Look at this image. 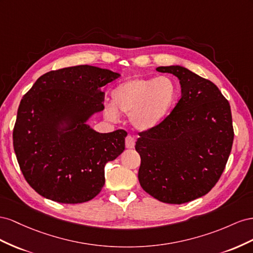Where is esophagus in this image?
Returning a JSON list of instances; mask_svg holds the SVG:
<instances>
[{"instance_id": "34e87169", "label": "esophagus", "mask_w": 253, "mask_h": 253, "mask_svg": "<svg viewBox=\"0 0 253 253\" xmlns=\"http://www.w3.org/2000/svg\"><path fill=\"white\" fill-rule=\"evenodd\" d=\"M134 144H135V140L132 135H127L126 139H125V145L126 148H133L134 147Z\"/></svg>"}]
</instances>
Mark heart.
Returning <instances> with one entry per match:
<instances>
[{
  "label": "heart",
  "mask_w": 253,
  "mask_h": 253,
  "mask_svg": "<svg viewBox=\"0 0 253 253\" xmlns=\"http://www.w3.org/2000/svg\"><path fill=\"white\" fill-rule=\"evenodd\" d=\"M177 96V85L171 78L134 77L123 82L111 92V102L104 107L109 121L119 114L130 115V123L141 131L157 127L167 117Z\"/></svg>",
  "instance_id": "b5f03b06"
}]
</instances>
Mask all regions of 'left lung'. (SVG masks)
I'll return each instance as SVG.
<instances>
[{
  "label": "left lung",
  "instance_id": "8db88e82",
  "mask_svg": "<svg viewBox=\"0 0 253 253\" xmlns=\"http://www.w3.org/2000/svg\"><path fill=\"white\" fill-rule=\"evenodd\" d=\"M175 75L181 98L157 127L139 133V181L150 196L181 205L204 196L218 181L234 138L228 100L212 82L181 66L159 67Z\"/></svg>",
  "mask_w": 253,
  "mask_h": 253
}]
</instances>
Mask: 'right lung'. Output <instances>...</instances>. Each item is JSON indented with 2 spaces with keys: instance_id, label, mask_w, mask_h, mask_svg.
<instances>
[{
  "instance_id": "obj_1",
  "label": "right lung",
  "mask_w": 253,
  "mask_h": 253,
  "mask_svg": "<svg viewBox=\"0 0 253 253\" xmlns=\"http://www.w3.org/2000/svg\"><path fill=\"white\" fill-rule=\"evenodd\" d=\"M121 74L75 66L43 74L21 99L12 139L21 171L33 189L61 204L94 198L105 165L125 149V130L100 133L88 125L104 110L102 88Z\"/></svg>"
}]
</instances>
